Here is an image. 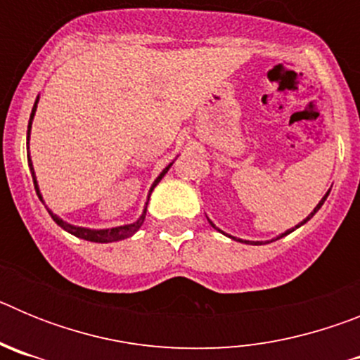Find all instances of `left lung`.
<instances>
[{"label":"left lung","instance_id":"obj_1","mask_svg":"<svg viewBox=\"0 0 360 360\" xmlns=\"http://www.w3.org/2000/svg\"><path fill=\"white\" fill-rule=\"evenodd\" d=\"M328 195H330V191H328V193H326V195H324V196H323V198H321V202H319V203H317V205H316V209H314V211H311V212H310V214H308V216H307V218H304V219H303V221H301V224H297V225H295V227L288 229V231H285V232H283V234H279V236H276V238H274V240H270V241H276V240H279V238H283V236H287V234H290V232H292V231H295V229H299V227H301V225H304V224H307L308 219H310V218H311V216H314V214H316V212H317V211H319V209H321V205H323V203H324V200L328 198ZM207 219H209V218H207ZM209 224H211V225H212V227H214V229H218V227H216V225H214V224H212L211 219H209ZM218 231H219V229H218ZM219 232H221V231H219ZM234 240H236V238H234ZM240 241H241V243H249V241H245V240H240ZM270 241H265V243H270ZM250 243H254V245H262V243H263V241H250Z\"/></svg>","mask_w":360,"mask_h":360}]
</instances>
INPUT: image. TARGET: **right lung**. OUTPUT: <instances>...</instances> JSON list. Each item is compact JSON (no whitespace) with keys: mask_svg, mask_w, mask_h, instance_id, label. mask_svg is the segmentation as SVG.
<instances>
[{"mask_svg":"<svg viewBox=\"0 0 360 360\" xmlns=\"http://www.w3.org/2000/svg\"><path fill=\"white\" fill-rule=\"evenodd\" d=\"M37 103H39V97L36 98V103H34V108H32V113H30V120H28V131H27V141L30 142V128H32V120H34V115H36V110H37ZM173 165V162H171L167 167H165L164 171H162L160 174L157 176V180L153 182L151 189H149V195H148V202H149V196H151L153 189L157 187V184L160 182L162 178H164V174L169 171V167ZM28 167H30V173H32V180H34V187H36V193L37 196H39V200L43 202V196H41L39 193V186H37V180H36V173H34V165H32V160H30V155H28ZM146 209H148V203H146L144 211H142L141 218L136 219V221H133V224H128V225H120V227H111V229H86V227H75V225L72 224H66L65 219H61L57 214H53L52 211L49 209L50 216H52V219L56 221L57 225L61 229H65L66 232H70V234H73V236L81 238V240H86V241H95V243H110V241H119V240H124V238H129L133 236L139 229L142 227V224H144L146 219Z\"/></svg>","mask_w":360,"mask_h":360,"instance_id":"right-lung-1","label":"right lung"}]
</instances>
